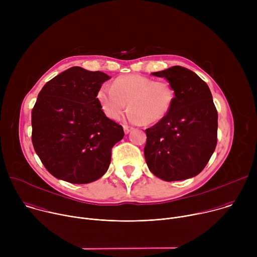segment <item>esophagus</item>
<instances>
[{
	"label": "esophagus",
	"instance_id": "esophagus-1",
	"mask_svg": "<svg viewBox=\"0 0 257 257\" xmlns=\"http://www.w3.org/2000/svg\"><path fill=\"white\" fill-rule=\"evenodd\" d=\"M123 128H124V132H125V134H128V133L131 131V129H132V128L128 127L127 125H124V126H123Z\"/></svg>",
	"mask_w": 257,
	"mask_h": 257
}]
</instances>
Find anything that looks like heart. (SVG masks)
I'll return each mask as SVG.
<instances>
[{
    "instance_id": "1",
    "label": "heart",
    "mask_w": 257,
    "mask_h": 257,
    "mask_svg": "<svg viewBox=\"0 0 257 257\" xmlns=\"http://www.w3.org/2000/svg\"><path fill=\"white\" fill-rule=\"evenodd\" d=\"M96 97L108 119L118 120L128 103V121L150 125L160 122L169 114L175 91L168 81H154L142 75L130 74L116 78L112 87L102 86Z\"/></svg>"
}]
</instances>
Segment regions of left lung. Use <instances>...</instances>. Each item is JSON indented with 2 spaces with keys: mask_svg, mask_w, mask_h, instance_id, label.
Segmentation results:
<instances>
[{
  "mask_svg": "<svg viewBox=\"0 0 257 257\" xmlns=\"http://www.w3.org/2000/svg\"><path fill=\"white\" fill-rule=\"evenodd\" d=\"M152 74L168 80L175 99L169 114L145 130L146 164L167 182L195 177L208 163L217 141V112L209 87L181 66Z\"/></svg>",
  "mask_w": 257,
  "mask_h": 257,
  "instance_id": "left-lung-1",
  "label": "left lung"
}]
</instances>
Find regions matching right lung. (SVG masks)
<instances>
[{
	"label": "right lung",
	"mask_w": 257,
	"mask_h": 257,
	"mask_svg": "<svg viewBox=\"0 0 257 257\" xmlns=\"http://www.w3.org/2000/svg\"><path fill=\"white\" fill-rule=\"evenodd\" d=\"M109 78L71 67L39 93L31 112L32 144L57 179L87 184L107 171L113 146L124 137L123 127L103 114L96 97Z\"/></svg>",
	"instance_id": "obj_1"
}]
</instances>
